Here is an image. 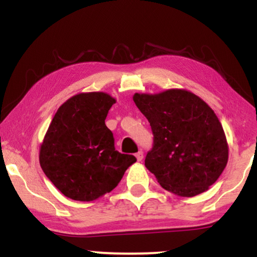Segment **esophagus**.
I'll list each match as a JSON object with an SVG mask.
<instances>
[{"instance_id":"obj_1","label":"esophagus","mask_w":257,"mask_h":257,"mask_svg":"<svg viewBox=\"0 0 257 257\" xmlns=\"http://www.w3.org/2000/svg\"><path fill=\"white\" fill-rule=\"evenodd\" d=\"M136 158H137V160H138V161H142L143 158H144L143 151H139L138 153H136Z\"/></svg>"}]
</instances>
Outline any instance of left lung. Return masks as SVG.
<instances>
[{"mask_svg":"<svg viewBox=\"0 0 257 257\" xmlns=\"http://www.w3.org/2000/svg\"><path fill=\"white\" fill-rule=\"evenodd\" d=\"M133 101L152 128L145 166L161 187L184 198L206 192L228 161L226 135L209 105L185 89L135 93Z\"/></svg>","mask_w":257,"mask_h":257,"instance_id":"1","label":"left lung"}]
</instances>
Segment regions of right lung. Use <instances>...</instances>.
<instances>
[{"mask_svg":"<svg viewBox=\"0 0 257 257\" xmlns=\"http://www.w3.org/2000/svg\"><path fill=\"white\" fill-rule=\"evenodd\" d=\"M115 103L106 92L77 93L56 112L40 147V164L56 188L76 201H93L117 187L137 159L114 149L105 125Z\"/></svg>","mask_w":257,"mask_h":257,"instance_id":"1","label":"right lung"}]
</instances>
